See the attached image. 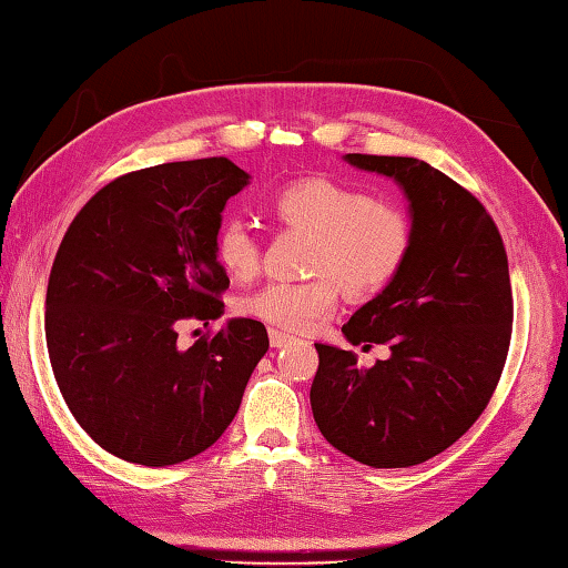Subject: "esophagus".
Segmentation results:
<instances>
[{
  "label": "esophagus",
  "instance_id": "esophagus-1",
  "mask_svg": "<svg viewBox=\"0 0 568 568\" xmlns=\"http://www.w3.org/2000/svg\"><path fill=\"white\" fill-rule=\"evenodd\" d=\"M268 342H272L274 349H278V346H284L286 342H292V336L286 332H278V329H268Z\"/></svg>",
  "mask_w": 568,
  "mask_h": 568
}]
</instances>
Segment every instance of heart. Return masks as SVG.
Wrapping results in <instances>:
<instances>
[{
    "instance_id": "b5f03b06",
    "label": "heart",
    "mask_w": 568,
    "mask_h": 568,
    "mask_svg": "<svg viewBox=\"0 0 568 568\" xmlns=\"http://www.w3.org/2000/svg\"><path fill=\"white\" fill-rule=\"evenodd\" d=\"M268 214L312 236L306 282H268L239 302V312L286 332H306L329 316L342 290L354 300L384 292L412 252L414 224L389 196L329 176H306L276 189ZM214 258L229 276L246 282L258 272V239L244 222L226 219L214 234Z\"/></svg>"
}]
</instances>
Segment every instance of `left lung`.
I'll list each match as a JSON object with an SVG mask.
<instances>
[{"instance_id": "obj_1", "label": "left lung", "mask_w": 568, "mask_h": 568, "mask_svg": "<svg viewBox=\"0 0 568 568\" xmlns=\"http://www.w3.org/2000/svg\"><path fill=\"white\" fill-rule=\"evenodd\" d=\"M409 199L414 242L394 282L342 326L354 346L392 356L359 369L314 344V422L334 449L374 469L422 464L462 439L489 404L511 342L509 258L491 214L439 169L412 156L346 154Z\"/></svg>"}]
</instances>
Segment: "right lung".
Masks as SVG:
<instances>
[{"label":"right lung","instance_id":"1","mask_svg":"<svg viewBox=\"0 0 568 568\" xmlns=\"http://www.w3.org/2000/svg\"><path fill=\"white\" fill-rule=\"evenodd\" d=\"M246 184L226 156L122 174L79 209L57 248L49 362L77 424L119 459L169 466L209 449L268 349L256 320L176 344L179 322L224 312L214 234Z\"/></svg>","mask_w":568,"mask_h":568}]
</instances>
